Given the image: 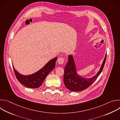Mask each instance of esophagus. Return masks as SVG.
<instances>
[{"label": "esophagus", "mask_w": 120, "mask_h": 120, "mask_svg": "<svg viewBox=\"0 0 120 120\" xmlns=\"http://www.w3.org/2000/svg\"><path fill=\"white\" fill-rule=\"evenodd\" d=\"M64 62V59L63 57H59L57 59V62L60 64H62Z\"/></svg>", "instance_id": "34e87169"}]
</instances>
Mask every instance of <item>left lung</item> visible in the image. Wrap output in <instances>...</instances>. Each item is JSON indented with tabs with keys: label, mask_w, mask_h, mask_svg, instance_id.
<instances>
[{
	"label": "left lung",
	"mask_w": 120,
	"mask_h": 120,
	"mask_svg": "<svg viewBox=\"0 0 120 120\" xmlns=\"http://www.w3.org/2000/svg\"><path fill=\"white\" fill-rule=\"evenodd\" d=\"M106 54L100 69L96 75L89 78L81 77L77 73L75 62L72 55H68V61L65 66L64 82L65 87L71 91L79 92L84 90L96 80L103 69L106 59Z\"/></svg>",
	"instance_id": "8db88e82"
}]
</instances>
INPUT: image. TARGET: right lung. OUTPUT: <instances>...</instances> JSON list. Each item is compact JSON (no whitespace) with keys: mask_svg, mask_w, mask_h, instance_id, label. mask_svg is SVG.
I'll return each instance as SVG.
<instances>
[{"mask_svg":"<svg viewBox=\"0 0 120 120\" xmlns=\"http://www.w3.org/2000/svg\"><path fill=\"white\" fill-rule=\"evenodd\" d=\"M57 59L56 57L51 59L41 69L32 75H22L16 71L13 66L14 71L17 79L22 84L30 88H37L41 86L47 75L54 69Z\"/></svg>","mask_w":120,"mask_h":120,"instance_id":"right-lung-1","label":"right lung"}]
</instances>
